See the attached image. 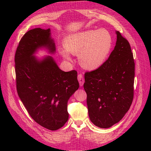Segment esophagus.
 <instances>
[{
  "label": "esophagus",
  "mask_w": 151,
  "mask_h": 151,
  "mask_svg": "<svg viewBox=\"0 0 151 151\" xmlns=\"http://www.w3.org/2000/svg\"><path fill=\"white\" fill-rule=\"evenodd\" d=\"M77 78H78V81L79 82V84H80V86H83V84H84V77L83 76V75H82V74H78V76H77Z\"/></svg>",
  "instance_id": "esophagus-1"
}]
</instances>
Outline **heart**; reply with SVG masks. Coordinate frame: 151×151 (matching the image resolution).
I'll return each mask as SVG.
<instances>
[{"mask_svg":"<svg viewBox=\"0 0 151 151\" xmlns=\"http://www.w3.org/2000/svg\"><path fill=\"white\" fill-rule=\"evenodd\" d=\"M64 47L62 55L70 60L68 52L72 55L79 54L81 65L87 69L93 70L101 66L110 52L113 38L106 30H88L67 36L63 41Z\"/></svg>","mask_w":151,"mask_h":151,"instance_id":"obj_1","label":"heart"}]
</instances>
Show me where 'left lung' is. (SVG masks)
Masks as SVG:
<instances>
[{
	"label": "left lung",
	"mask_w": 151,
	"mask_h": 151,
	"mask_svg": "<svg viewBox=\"0 0 151 151\" xmlns=\"http://www.w3.org/2000/svg\"><path fill=\"white\" fill-rule=\"evenodd\" d=\"M116 33V45L108 60L97 69L84 74L89 118L103 129L120 122L134 99L133 53L128 40L119 31Z\"/></svg>",
	"instance_id": "8db88e82"
}]
</instances>
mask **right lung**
<instances>
[{
    "mask_svg": "<svg viewBox=\"0 0 151 151\" xmlns=\"http://www.w3.org/2000/svg\"><path fill=\"white\" fill-rule=\"evenodd\" d=\"M42 47L55 51L50 29H31L21 38L15 54L16 88L31 117L45 129L56 130L67 122L68 100L79 84L76 70L62 71L52 57L38 61L33 56Z\"/></svg>",
    "mask_w": 151,
    "mask_h": 151,
    "instance_id": "right-lung-1",
    "label": "right lung"
}]
</instances>
